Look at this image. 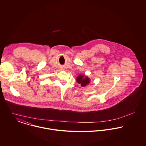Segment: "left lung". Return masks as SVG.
<instances>
[{
  "mask_svg": "<svg viewBox=\"0 0 146 146\" xmlns=\"http://www.w3.org/2000/svg\"><path fill=\"white\" fill-rule=\"evenodd\" d=\"M76 81L78 83L81 84L82 87H84L90 83L91 80L87 76L81 74L76 78Z\"/></svg>",
  "mask_w": 146,
  "mask_h": 146,
  "instance_id": "left-lung-1",
  "label": "left lung"
}]
</instances>
